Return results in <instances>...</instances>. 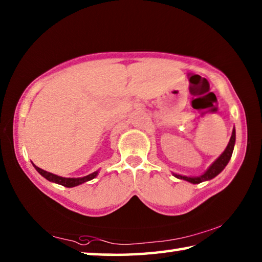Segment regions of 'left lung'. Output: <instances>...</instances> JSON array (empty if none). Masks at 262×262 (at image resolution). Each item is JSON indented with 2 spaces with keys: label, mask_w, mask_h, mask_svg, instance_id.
I'll use <instances>...</instances> for the list:
<instances>
[{
  "label": "left lung",
  "mask_w": 262,
  "mask_h": 262,
  "mask_svg": "<svg viewBox=\"0 0 262 262\" xmlns=\"http://www.w3.org/2000/svg\"><path fill=\"white\" fill-rule=\"evenodd\" d=\"M234 142H236V130H232V135L231 139H230V142L228 144L227 149L224 150V152L221 155V156L216 159V161L211 164L210 167L200 177H185V176H180V174H176L173 173L174 177H177L178 179H183L186 181H189L192 184H200L202 181L206 180H210L212 178L221 173L223 171V168L227 166V164L229 163L230 158L232 156V151H233V147H234Z\"/></svg>",
  "instance_id": "obj_1"
}]
</instances>
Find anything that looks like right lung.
<instances>
[{
    "mask_svg": "<svg viewBox=\"0 0 262 262\" xmlns=\"http://www.w3.org/2000/svg\"><path fill=\"white\" fill-rule=\"evenodd\" d=\"M34 165V164H33ZM35 170H37L39 173H40L43 178H46L47 180L53 181V183H56L59 185L64 186V187H75V186L77 185H81L83 183H85V181H89L91 179H94L95 177L98 174V172H94V173L85 176V177H82V178H63V177H60V176H55L51 173V172H47L45 170H42V168L35 166Z\"/></svg>",
    "mask_w": 262,
    "mask_h": 262,
    "instance_id": "obj_1",
    "label": "right lung"
}]
</instances>
